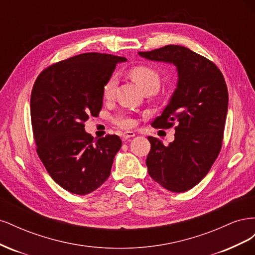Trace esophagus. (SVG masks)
Masks as SVG:
<instances>
[{"label": "esophagus", "mask_w": 255, "mask_h": 255, "mask_svg": "<svg viewBox=\"0 0 255 255\" xmlns=\"http://www.w3.org/2000/svg\"><path fill=\"white\" fill-rule=\"evenodd\" d=\"M134 136H135L134 132H125V133H122V138L125 140L128 139V138H130V137H134Z\"/></svg>", "instance_id": "1"}]
</instances>
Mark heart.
I'll use <instances>...</instances> for the list:
<instances>
[{"instance_id":"obj_1","label":"heart","mask_w":255,"mask_h":255,"mask_svg":"<svg viewBox=\"0 0 255 255\" xmlns=\"http://www.w3.org/2000/svg\"><path fill=\"white\" fill-rule=\"evenodd\" d=\"M128 74L130 76V79L139 85L144 92L149 90L157 91V89L159 88L160 81H161L160 74L156 69H154L151 66H148V65L135 66L128 71ZM115 88H116V79L114 76H111V78L105 82L103 86V89H102L103 97L105 99H111L114 96ZM114 122L116 126L123 128H133L136 123L134 118L126 114H119L116 116Z\"/></svg>"}]
</instances>
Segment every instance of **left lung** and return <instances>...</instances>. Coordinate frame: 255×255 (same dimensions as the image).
<instances>
[{"instance_id": "1", "label": "left lung", "mask_w": 255, "mask_h": 255, "mask_svg": "<svg viewBox=\"0 0 255 255\" xmlns=\"http://www.w3.org/2000/svg\"><path fill=\"white\" fill-rule=\"evenodd\" d=\"M139 55L177 68L176 89L151 122L155 128L176 125L174 140L164 145L149 136L145 164L150 176L164 188L186 191L208 173L221 150L229 102L225 78L212 60L182 45L169 44Z\"/></svg>"}]
</instances>
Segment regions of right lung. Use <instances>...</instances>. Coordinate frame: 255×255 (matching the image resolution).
<instances>
[{"label": "right lung", "instance_id": "1", "mask_svg": "<svg viewBox=\"0 0 255 255\" xmlns=\"http://www.w3.org/2000/svg\"><path fill=\"white\" fill-rule=\"evenodd\" d=\"M105 53H84L58 61L38 75L30 95L36 151L59 186L75 195L90 194L109 179L122 142L117 135L94 138L85 132L98 117L103 86L116 65L126 61Z\"/></svg>", "mask_w": 255, "mask_h": 255}]
</instances>
